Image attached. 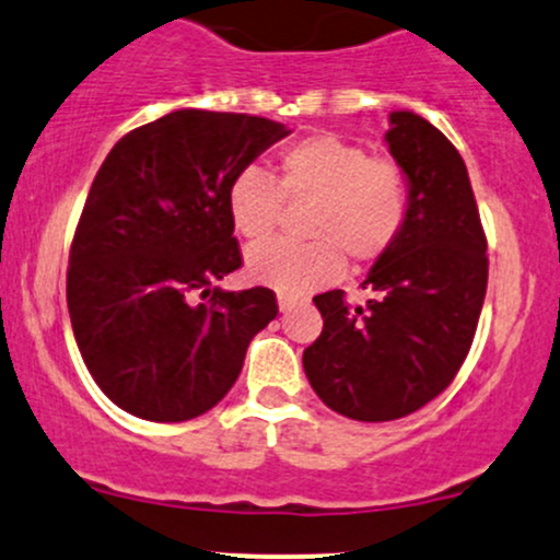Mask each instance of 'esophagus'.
Segmentation results:
<instances>
[{"label":"esophagus","mask_w":560,"mask_h":560,"mask_svg":"<svg viewBox=\"0 0 560 560\" xmlns=\"http://www.w3.org/2000/svg\"><path fill=\"white\" fill-rule=\"evenodd\" d=\"M278 304H280V312H291L293 306H296V299H293V296H285V293H280V296H278Z\"/></svg>","instance_id":"obj_1"}]
</instances>
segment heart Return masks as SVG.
Returning <instances> with one entry per match:
<instances>
[{"mask_svg":"<svg viewBox=\"0 0 560 560\" xmlns=\"http://www.w3.org/2000/svg\"><path fill=\"white\" fill-rule=\"evenodd\" d=\"M285 203L310 206L301 217L310 241L259 243L246 267L256 282L301 296L336 280L343 259L362 267L386 256L410 217L412 192L399 163L336 135H312L282 150L275 179L248 166L228 187L232 228L250 243L278 230Z\"/></svg>","mask_w":560,"mask_h":560,"instance_id":"b5f03b06","label":"heart"}]
</instances>
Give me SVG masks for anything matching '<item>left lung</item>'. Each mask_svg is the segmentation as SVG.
Wrapping results in <instances>:
<instances>
[{"label":"left lung","instance_id":"left-lung-1","mask_svg":"<svg viewBox=\"0 0 560 560\" xmlns=\"http://www.w3.org/2000/svg\"><path fill=\"white\" fill-rule=\"evenodd\" d=\"M386 142L410 179L399 241L375 261L349 306L343 291L314 296L323 332L304 349V373L338 416L364 423L410 416L455 381L474 343L489 259L468 168L418 113H392Z\"/></svg>","mask_w":560,"mask_h":560}]
</instances>
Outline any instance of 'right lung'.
Here are the masks:
<instances>
[{"label": "right lung", "instance_id": "add662e5", "mask_svg": "<svg viewBox=\"0 0 560 560\" xmlns=\"http://www.w3.org/2000/svg\"><path fill=\"white\" fill-rule=\"evenodd\" d=\"M285 135L248 113L174 110L124 135L100 166L66 296L86 370L121 410L155 423L209 412L278 314L269 288L213 282L243 264L230 182Z\"/></svg>", "mask_w": 560, "mask_h": 560}]
</instances>
